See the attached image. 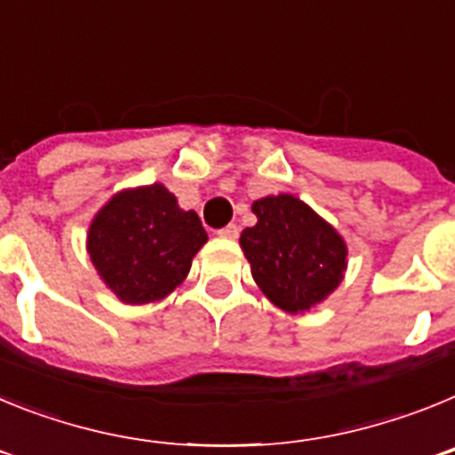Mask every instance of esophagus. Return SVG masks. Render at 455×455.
<instances>
[{"mask_svg":"<svg viewBox=\"0 0 455 455\" xmlns=\"http://www.w3.org/2000/svg\"><path fill=\"white\" fill-rule=\"evenodd\" d=\"M219 236H223V239H239V225H225L223 230H219Z\"/></svg>","mask_w":455,"mask_h":455,"instance_id":"esophagus-1","label":"esophagus"}]
</instances>
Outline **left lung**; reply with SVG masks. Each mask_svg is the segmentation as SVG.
Returning <instances> with one entry per match:
<instances>
[{
	"mask_svg": "<svg viewBox=\"0 0 455 455\" xmlns=\"http://www.w3.org/2000/svg\"><path fill=\"white\" fill-rule=\"evenodd\" d=\"M252 214L257 223L241 232L239 243L257 287L289 315L323 303L344 280V236L291 193L255 200Z\"/></svg>",
	"mask_w": 455,
	"mask_h": 455,
	"instance_id": "8db88e82",
	"label": "left lung"
}]
</instances>
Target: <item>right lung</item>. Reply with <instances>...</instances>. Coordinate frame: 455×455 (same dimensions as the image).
I'll return each instance as SVG.
<instances>
[{
  "mask_svg": "<svg viewBox=\"0 0 455 455\" xmlns=\"http://www.w3.org/2000/svg\"><path fill=\"white\" fill-rule=\"evenodd\" d=\"M207 243L198 214L164 184L123 188L92 216L86 251L100 280L127 305L166 299Z\"/></svg>",
  "mask_w": 455,
  "mask_h": 455,
  "instance_id": "add662e5",
  "label": "right lung"
}]
</instances>
